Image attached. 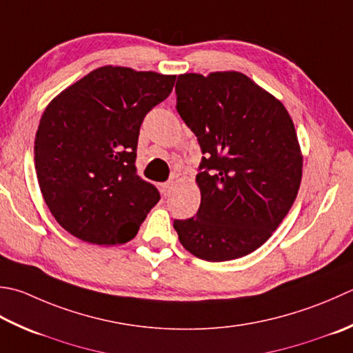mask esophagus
I'll list each match as a JSON object with an SVG mask.
<instances>
[{
    "mask_svg": "<svg viewBox=\"0 0 353 353\" xmlns=\"http://www.w3.org/2000/svg\"><path fill=\"white\" fill-rule=\"evenodd\" d=\"M172 188H174V183H172V182H165V183L161 185V192H162L165 197H167V196H170L171 192H172Z\"/></svg>",
    "mask_w": 353,
    "mask_h": 353,
    "instance_id": "1",
    "label": "esophagus"
}]
</instances>
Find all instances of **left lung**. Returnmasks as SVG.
I'll list each match as a JSON object with an SVG mask.
<instances>
[{
  "instance_id": "left-lung-1",
  "label": "left lung",
  "mask_w": 353,
  "mask_h": 353,
  "mask_svg": "<svg viewBox=\"0 0 353 353\" xmlns=\"http://www.w3.org/2000/svg\"><path fill=\"white\" fill-rule=\"evenodd\" d=\"M177 112L205 154L200 208L174 220L186 251L208 261L240 259L272 236L299 194L303 153L286 107L234 70L179 74Z\"/></svg>"
}]
</instances>
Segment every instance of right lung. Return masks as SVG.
I'll return each mask as SVG.
<instances>
[{
	"mask_svg": "<svg viewBox=\"0 0 353 353\" xmlns=\"http://www.w3.org/2000/svg\"><path fill=\"white\" fill-rule=\"evenodd\" d=\"M176 74L103 65L48 102L34 137V168L52 216L67 232L123 245L159 202L136 174L139 128L168 98Z\"/></svg>",
	"mask_w": 353,
	"mask_h": 353,
	"instance_id": "add662e5",
	"label": "right lung"
}]
</instances>
